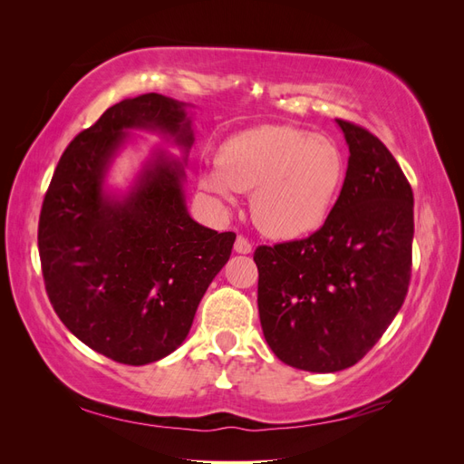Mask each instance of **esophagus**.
<instances>
[{"mask_svg":"<svg viewBox=\"0 0 464 464\" xmlns=\"http://www.w3.org/2000/svg\"><path fill=\"white\" fill-rule=\"evenodd\" d=\"M234 251L236 254H251V244H249V240H246L244 236H237L236 237V244H234Z\"/></svg>","mask_w":464,"mask_h":464,"instance_id":"esophagus-1","label":"esophagus"}]
</instances>
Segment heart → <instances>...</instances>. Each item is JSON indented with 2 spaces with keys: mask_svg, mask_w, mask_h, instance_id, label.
I'll list each match as a JSON object with an SVG mask.
<instances>
[{
  "mask_svg": "<svg viewBox=\"0 0 464 464\" xmlns=\"http://www.w3.org/2000/svg\"><path fill=\"white\" fill-rule=\"evenodd\" d=\"M343 181L341 149L292 125H257L232 135L218 150L217 168L199 172L201 188L224 205L234 203V191H251V218L276 240L321 228Z\"/></svg>",
  "mask_w": 464,
  "mask_h": 464,
  "instance_id": "1",
  "label": "heart"
}]
</instances>
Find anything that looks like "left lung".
I'll use <instances>...</instances> for the list:
<instances>
[{"label":"left lung","mask_w":464,"mask_h":464,"mask_svg":"<svg viewBox=\"0 0 464 464\" xmlns=\"http://www.w3.org/2000/svg\"><path fill=\"white\" fill-rule=\"evenodd\" d=\"M348 168L339 199L305 240L259 246L257 305L266 344L292 368L354 366L399 314L411 283L414 198L375 135L336 120Z\"/></svg>","instance_id":"obj_1"}]
</instances>
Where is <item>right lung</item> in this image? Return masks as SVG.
<instances>
[{"instance_id":"obj_1","label":"right lung","mask_w":464,"mask_h":464,"mask_svg":"<svg viewBox=\"0 0 464 464\" xmlns=\"http://www.w3.org/2000/svg\"><path fill=\"white\" fill-rule=\"evenodd\" d=\"M188 108L157 92L108 108L69 143L42 203L38 249L55 314L81 343L130 366L162 360L186 341L236 240L188 210ZM133 130L160 132L182 159L153 150L128 190H111L109 168Z\"/></svg>"}]
</instances>
